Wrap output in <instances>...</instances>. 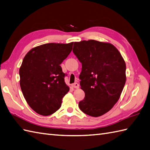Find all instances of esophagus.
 Wrapping results in <instances>:
<instances>
[{
  "label": "esophagus",
  "instance_id": "1",
  "mask_svg": "<svg viewBox=\"0 0 150 150\" xmlns=\"http://www.w3.org/2000/svg\"><path fill=\"white\" fill-rule=\"evenodd\" d=\"M72 86L73 88H78L79 85V84L78 83H74L72 84Z\"/></svg>",
  "mask_w": 150,
  "mask_h": 150
}]
</instances>
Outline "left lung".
<instances>
[{"label": "left lung", "instance_id": "obj_1", "mask_svg": "<svg viewBox=\"0 0 150 150\" xmlns=\"http://www.w3.org/2000/svg\"><path fill=\"white\" fill-rule=\"evenodd\" d=\"M81 63L79 75L83 100L81 110L99 117L112 108L119 100L126 82V64L121 53L109 43L94 40L74 42L72 50Z\"/></svg>", "mask_w": 150, "mask_h": 150}]
</instances>
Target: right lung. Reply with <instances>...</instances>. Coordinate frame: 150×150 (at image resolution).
I'll list each match as a JSON object with an SVG mask.
<instances>
[{
    "mask_svg": "<svg viewBox=\"0 0 150 150\" xmlns=\"http://www.w3.org/2000/svg\"><path fill=\"white\" fill-rule=\"evenodd\" d=\"M72 45L73 42L43 44L30 50L23 59L20 85L28 104L40 115L47 116L57 111L69 91L60 64Z\"/></svg>",
    "mask_w": 150,
    "mask_h": 150,
    "instance_id": "right-lung-1",
    "label": "right lung"
}]
</instances>
